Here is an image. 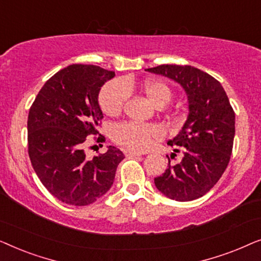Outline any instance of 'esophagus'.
I'll return each mask as SVG.
<instances>
[{
    "mask_svg": "<svg viewBox=\"0 0 261 261\" xmlns=\"http://www.w3.org/2000/svg\"><path fill=\"white\" fill-rule=\"evenodd\" d=\"M123 153H124V155H126V156H140L141 155L140 152L130 151V149H124Z\"/></svg>",
    "mask_w": 261,
    "mask_h": 261,
    "instance_id": "obj_1",
    "label": "esophagus"
}]
</instances>
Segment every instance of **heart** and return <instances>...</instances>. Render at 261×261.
<instances>
[{
	"label": "heart",
	"mask_w": 261,
	"mask_h": 261,
	"mask_svg": "<svg viewBox=\"0 0 261 261\" xmlns=\"http://www.w3.org/2000/svg\"><path fill=\"white\" fill-rule=\"evenodd\" d=\"M134 83L130 80H115L107 83L99 92L98 103L102 112L115 116L122 112ZM142 91L154 106H165L172 96L171 88L165 82L149 80L141 84ZM164 137L163 128L154 123H139L124 121L112 128V139L116 144L130 151L144 152Z\"/></svg>",
	"instance_id": "heart-1"
}]
</instances>
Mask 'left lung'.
Listing matches in <instances>:
<instances>
[{
	"instance_id": "8db88e82",
	"label": "left lung",
	"mask_w": 261,
	"mask_h": 261,
	"mask_svg": "<svg viewBox=\"0 0 261 261\" xmlns=\"http://www.w3.org/2000/svg\"><path fill=\"white\" fill-rule=\"evenodd\" d=\"M146 71L178 82L189 99L188 119L167 142L183 147V159L173 165L169 159L167 170L154 178L155 187L178 202L202 197L226 171L233 151L235 113L228 96L219 81L197 67L159 65Z\"/></svg>"
}]
</instances>
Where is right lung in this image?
Wrapping results in <instances>:
<instances>
[{
  "label": "right lung",
  "mask_w": 261,
  "mask_h": 261,
  "mask_svg": "<svg viewBox=\"0 0 261 261\" xmlns=\"http://www.w3.org/2000/svg\"><path fill=\"white\" fill-rule=\"evenodd\" d=\"M115 76L96 65L72 64L49 78L35 97L27 121L28 155L49 194L66 204L88 205L113 185L124 158L119 148L87 158L88 138L97 135L103 114L98 92ZM96 141H105L103 135Z\"/></svg>",
  "instance_id": "right-lung-1"
}]
</instances>
